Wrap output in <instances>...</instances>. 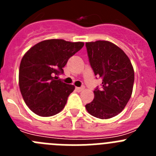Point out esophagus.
<instances>
[{
  "label": "esophagus",
  "instance_id": "34e87169",
  "mask_svg": "<svg viewBox=\"0 0 156 156\" xmlns=\"http://www.w3.org/2000/svg\"><path fill=\"white\" fill-rule=\"evenodd\" d=\"M83 89H84V87H76V91H78V92L82 91Z\"/></svg>",
  "mask_w": 156,
  "mask_h": 156
}]
</instances>
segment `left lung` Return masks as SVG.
I'll use <instances>...</instances> for the list:
<instances>
[{
	"instance_id": "left-lung-1",
	"label": "left lung",
	"mask_w": 156,
	"mask_h": 156,
	"mask_svg": "<svg viewBox=\"0 0 156 156\" xmlns=\"http://www.w3.org/2000/svg\"><path fill=\"white\" fill-rule=\"evenodd\" d=\"M86 48L90 66L102 84L94 90V98L85 107L93 116L109 119L121 112L131 97L133 68L124 51L109 41L87 42Z\"/></svg>"
}]
</instances>
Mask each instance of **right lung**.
Masks as SVG:
<instances>
[{
	"label": "right lung",
	"mask_w": 156,
	"mask_h": 156,
	"mask_svg": "<svg viewBox=\"0 0 156 156\" xmlns=\"http://www.w3.org/2000/svg\"><path fill=\"white\" fill-rule=\"evenodd\" d=\"M83 42L61 39L41 41L25 54L19 66V83L24 101L40 116H51L64 108L75 87L58 80L69 58L83 47Z\"/></svg>",
	"instance_id": "1"
}]
</instances>
